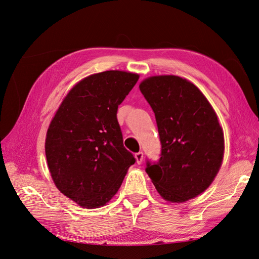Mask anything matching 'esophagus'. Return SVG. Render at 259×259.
<instances>
[{
    "label": "esophagus",
    "instance_id": "obj_1",
    "mask_svg": "<svg viewBox=\"0 0 259 259\" xmlns=\"http://www.w3.org/2000/svg\"><path fill=\"white\" fill-rule=\"evenodd\" d=\"M135 158H136V161L138 164H142L143 160H144V153L142 151H139L135 154Z\"/></svg>",
    "mask_w": 259,
    "mask_h": 259
}]
</instances>
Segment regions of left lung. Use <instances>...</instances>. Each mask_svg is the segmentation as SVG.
<instances>
[{"label": "left lung", "instance_id": "left-lung-1", "mask_svg": "<svg viewBox=\"0 0 259 259\" xmlns=\"http://www.w3.org/2000/svg\"><path fill=\"white\" fill-rule=\"evenodd\" d=\"M139 89L154 112L162 146L160 160L147 161V174L164 200L198 197L224 158V133L213 107L197 86L176 75L150 76Z\"/></svg>", "mask_w": 259, "mask_h": 259}]
</instances>
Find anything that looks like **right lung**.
<instances>
[{
    "label": "right lung",
    "instance_id": "obj_1",
    "mask_svg": "<svg viewBox=\"0 0 259 259\" xmlns=\"http://www.w3.org/2000/svg\"><path fill=\"white\" fill-rule=\"evenodd\" d=\"M138 79L119 70L85 77L67 94L50 124L45 154L52 178L82 207L110 201L136 161L123 146L116 112Z\"/></svg>",
    "mask_w": 259,
    "mask_h": 259
}]
</instances>
